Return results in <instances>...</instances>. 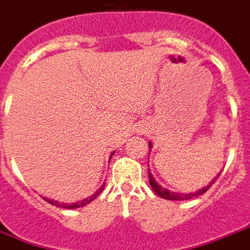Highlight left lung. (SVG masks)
Wrapping results in <instances>:
<instances>
[{
    "instance_id": "left-lung-1",
    "label": "left lung",
    "mask_w": 250,
    "mask_h": 250,
    "mask_svg": "<svg viewBox=\"0 0 250 250\" xmlns=\"http://www.w3.org/2000/svg\"><path fill=\"white\" fill-rule=\"evenodd\" d=\"M148 145H149V149H151V146H152L151 142H149ZM148 176H149V184H151L152 189L155 191V194L162 196L163 199H168V201H185V199H192V198H195V196H199V195L205 194V192L210 188L211 184H214V181L217 180V177H219L220 174H217V177H216V178H214V180H213L208 187H205V188L199 189V191H196V192H191V194H176V192H170L168 189L163 188L162 185H159L158 183H156V180L153 178V176H152L149 170H148Z\"/></svg>"
}]
</instances>
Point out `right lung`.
<instances>
[{
    "instance_id": "add662e5",
    "label": "right lung",
    "mask_w": 250,
    "mask_h": 250,
    "mask_svg": "<svg viewBox=\"0 0 250 250\" xmlns=\"http://www.w3.org/2000/svg\"><path fill=\"white\" fill-rule=\"evenodd\" d=\"M104 187L105 185H102L101 188H99L98 191L95 192V194H92L90 198H85V199H83L80 202H76V203H70V205H66V203H59L56 202V201H51V199H45L48 203H51V205H54V206H59V208H63V209H77V208H83V206H85V205H88L90 202H92L97 196H98L101 192H102V189H104Z\"/></svg>"
}]
</instances>
